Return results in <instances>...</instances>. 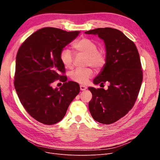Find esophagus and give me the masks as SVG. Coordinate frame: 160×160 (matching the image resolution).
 Instances as JSON below:
<instances>
[{"mask_svg":"<svg viewBox=\"0 0 160 160\" xmlns=\"http://www.w3.org/2000/svg\"><path fill=\"white\" fill-rule=\"evenodd\" d=\"M87 87L86 86H85V85H80V89L81 90V91H84V90H85V89H87Z\"/></svg>","mask_w":160,"mask_h":160,"instance_id":"1","label":"esophagus"}]
</instances>
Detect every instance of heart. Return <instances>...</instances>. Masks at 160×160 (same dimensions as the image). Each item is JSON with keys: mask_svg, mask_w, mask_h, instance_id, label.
<instances>
[{"mask_svg": "<svg viewBox=\"0 0 160 160\" xmlns=\"http://www.w3.org/2000/svg\"><path fill=\"white\" fill-rule=\"evenodd\" d=\"M72 47L77 55L85 56V63L87 66H92L97 70L104 67L107 62V55L103 49H98L97 43L88 37H82L77 41ZM75 56L68 49H62L60 60L67 69L73 67ZM93 75V70L89 67L77 69L71 73V79L80 84H87Z\"/></svg>", "mask_w": 160, "mask_h": 160, "instance_id": "heart-1", "label": "heart"}]
</instances>
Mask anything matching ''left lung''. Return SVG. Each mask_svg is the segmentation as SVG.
<instances>
[{"mask_svg":"<svg viewBox=\"0 0 160 160\" xmlns=\"http://www.w3.org/2000/svg\"><path fill=\"white\" fill-rule=\"evenodd\" d=\"M85 32L98 35L105 42L107 62L93 83H109L107 90L88 88L92 93L89 111L98 122L111 124L124 117L137 100L143 80L139 52L134 42L116 28H98Z\"/></svg>","mask_w":160,"mask_h":160,"instance_id":"1","label":"left lung"}]
</instances>
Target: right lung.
<instances>
[{
  "mask_svg": "<svg viewBox=\"0 0 160 160\" xmlns=\"http://www.w3.org/2000/svg\"><path fill=\"white\" fill-rule=\"evenodd\" d=\"M79 34L42 28L28 37L18 50L14 88L24 108L37 122L45 125L60 122L79 93L78 83L66 81L65 69L60 60L62 49ZM57 80L64 82L59 90L51 87Z\"/></svg>",
  "mask_w": 160,
  "mask_h": 160,
  "instance_id": "1",
  "label": "right lung"
}]
</instances>
